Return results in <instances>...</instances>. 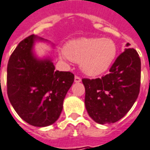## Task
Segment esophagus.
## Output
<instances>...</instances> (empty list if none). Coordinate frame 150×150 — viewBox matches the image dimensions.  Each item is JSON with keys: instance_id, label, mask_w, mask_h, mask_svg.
<instances>
[{"instance_id": "obj_1", "label": "esophagus", "mask_w": 150, "mask_h": 150, "mask_svg": "<svg viewBox=\"0 0 150 150\" xmlns=\"http://www.w3.org/2000/svg\"><path fill=\"white\" fill-rule=\"evenodd\" d=\"M81 82V78L79 76H75V83H80Z\"/></svg>"}]
</instances>
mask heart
I'll return each instance as SVG.
<instances>
[{
	"instance_id": "b5f03b06",
	"label": "heart",
	"mask_w": 150,
	"mask_h": 150,
	"mask_svg": "<svg viewBox=\"0 0 150 150\" xmlns=\"http://www.w3.org/2000/svg\"><path fill=\"white\" fill-rule=\"evenodd\" d=\"M116 55V46L110 38H81L66 44L63 60L79 62L86 75L96 76L107 71Z\"/></svg>"
}]
</instances>
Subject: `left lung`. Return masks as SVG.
I'll return each instance as SVG.
<instances>
[{
    "mask_svg": "<svg viewBox=\"0 0 150 150\" xmlns=\"http://www.w3.org/2000/svg\"><path fill=\"white\" fill-rule=\"evenodd\" d=\"M109 71L100 79H82L86 109L91 119L100 125L118 121L131 109L138 97L141 59L137 52L133 48L125 49Z\"/></svg>",
    "mask_w": 150,
    "mask_h": 150,
    "instance_id": "obj_1",
    "label": "left lung"
}]
</instances>
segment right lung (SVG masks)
Returning a JSON list of instances; mask_svg holds the SVG:
<instances>
[{
  "instance_id": "right-lung-1",
  "label": "right lung",
  "mask_w": 150,
  "mask_h": 150,
  "mask_svg": "<svg viewBox=\"0 0 150 150\" xmlns=\"http://www.w3.org/2000/svg\"><path fill=\"white\" fill-rule=\"evenodd\" d=\"M36 42L47 41L30 35L18 44L10 56L7 93L21 119L33 126L46 127L59 119L74 75L55 71L50 56L38 58L34 50Z\"/></svg>"
}]
</instances>
